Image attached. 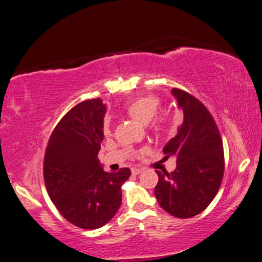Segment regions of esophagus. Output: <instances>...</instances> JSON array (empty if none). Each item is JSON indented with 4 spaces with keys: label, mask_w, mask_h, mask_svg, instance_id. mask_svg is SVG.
<instances>
[{
    "label": "esophagus",
    "mask_w": 262,
    "mask_h": 262,
    "mask_svg": "<svg viewBox=\"0 0 262 262\" xmlns=\"http://www.w3.org/2000/svg\"><path fill=\"white\" fill-rule=\"evenodd\" d=\"M131 172H132V174H139V173L142 172V168H138V167H134V168H131Z\"/></svg>",
    "instance_id": "34e87169"
}]
</instances>
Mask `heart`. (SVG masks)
I'll return each instance as SVG.
<instances>
[{
  "label": "heart",
  "instance_id": "1",
  "mask_svg": "<svg viewBox=\"0 0 262 262\" xmlns=\"http://www.w3.org/2000/svg\"><path fill=\"white\" fill-rule=\"evenodd\" d=\"M160 106V101L154 96H142L131 101L127 104L126 111L132 118L142 124H148L155 117L156 112ZM103 134H111V121L106 119L103 121Z\"/></svg>",
  "mask_w": 262,
  "mask_h": 262
}]
</instances>
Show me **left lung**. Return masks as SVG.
<instances>
[{
  "mask_svg": "<svg viewBox=\"0 0 262 262\" xmlns=\"http://www.w3.org/2000/svg\"><path fill=\"white\" fill-rule=\"evenodd\" d=\"M171 93L184 115L177 134L164 147L165 158H177L173 172L156 171L155 198L177 218L203 212L215 198L224 176V149L218 126L202 102L184 90Z\"/></svg>",
  "mask_w": 262,
  "mask_h": 262,
  "instance_id": "obj_1",
  "label": "left lung"
}]
</instances>
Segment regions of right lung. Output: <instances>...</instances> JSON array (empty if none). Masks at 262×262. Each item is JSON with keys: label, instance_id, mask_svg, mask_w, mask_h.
Wrapping results in <instances>:
<instances>
[{"label": "right lung", "instance_id": "1", "mask_svg": "<svg viewBox=\"0 0 262 262\" xmlns=\"http://www.w3.org/2000/svg\"><path fill=\"white\" fill-rule=\"evenodd\" d=\"M106 106L100 98L78 103L50 136L43 165L47 191L67 222L80 229L102 227L121 205L130 168L106 172L97 159Z\"/></svg>", "mask_w": 262, "mask_h": 262}]
</instances>
